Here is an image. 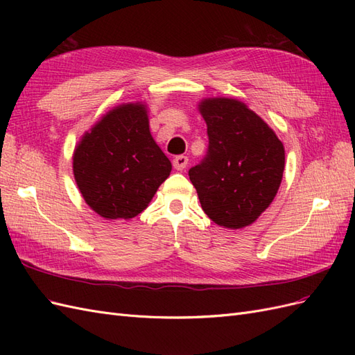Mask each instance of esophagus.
I'll use <instances>...</instances> for the list:
<instances>
[{
    "label": "esophagus",
    "instance_id": "1",
    "mask_svg": "<svg viewBox=\"0 0 355 355\" xmlns=\"http://www.w3.org/2000/svg\"><path fill=\"white\" fill-rule=\"evenodd\" d=\"M187 164H188V157H185V155H176L173 158V167L179 171L184 170L187 167Z\"/></svg>",
    "mask_w": 355,
    "mask_h": 355
}]
</instances>
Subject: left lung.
<instances>
[{
	"mask_svg": "<svg viewBox=\"0 0 355 355\" xmlns=\"http://www.w3.org/2000/svg\"><path fill=\"white\" fill-rule=\"evenodd\" d=\"M207 124L209 149L189 168L204 213L225 228L252 225L280 188L284 146L272 128L247 105L228 98L198 105Z\"/></svg>",
	"mask_w": 355,
	"mask_h": 355,
	"instance_id": "left-lung-1",
	"label": "left lung"
}]
</instances>
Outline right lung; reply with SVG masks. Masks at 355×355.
Returning <instances> with one entry per match:
<instances>
[{
  "instance_id": "1",
  "label": "right lung",
  "mask_w": 355,
  "mask_h": 355,
  "mask_svg": "<svg viewBox=\"0 0 355 355\" xmlns=\"http://www.w3.org/2000/svg\"><path fill=\"white\" fill-rule=\"evenodd\" d=\"M72 168L84 201L111 220L142 213L171 163L149 132L146 105L137 102L115 106L84 133Z\"/></svg>"
}]
</instances>
